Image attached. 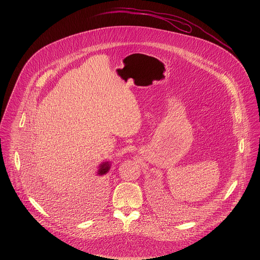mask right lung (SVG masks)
<instances>
[{
	"mask_svg": "<svg viewBox=\"0 0 260 260\" xmlns=\"http://www.w3.org/2000/svg\"><path fill=\"white\" fill-rule=\"evenodd\" d=\"M110 170V164L108 161H104L102 162L100 166H99V172H98V175L99 177H102L104 174L108 173V171ZM103 181H104V178H99V185H103Z\"/></svg>",
	"mask_w": 260,
	"mask_h": 260,
	"instance_id": "obj_1",
	"label": "right lung"
}]
</instances>
